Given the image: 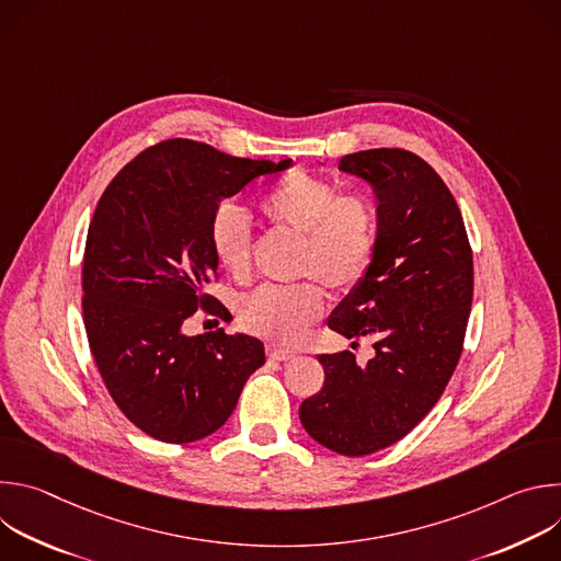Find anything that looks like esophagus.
Wrapping results in <instances>:
<instances>
[{
	"instance_id": "1",
	"label": "esophagus",
	"mask_w": 561,
	"mask_h": 561,
	"mask_svg": "<svg viewBox=\"0 0 561 561\" xmlns=\"http://www.w3.org/2000/svg\"><path fill=\"white\" fill-rule=\"evenodd\" d=\"M266 353H268V357H271V359H275V362H288V359H293V357H295V353H293V351L282 348V346H275V344H271V346L266 348Z\"/></svg>"
}]
</instances>
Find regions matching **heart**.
Instances as JSON below:
<instances>
[{
	"label": "heart",
	"mask_w": 561,
	"mask_h": 561,
	"mask_svg": "<svg viewBox=\"0 0 561 561\" xmlns=\"http://www.w3.org/2000/svg\"><path fill=\"white\" fill-rule=\"evenodd\" d=\"M260 210L277 228L304 237L299 277H314L344 293L368 273L379 242L377 210L362 195H340L327 178L293 171L260 199ZM217 264L237 282L253 273V232L244 208L221 204L208 226ZM327 310V293L317 282L262 286L239 301L247 331L279 344H297Z\"/></svg>",
	"instance_id": "b5f03b06"
}]
</instances>
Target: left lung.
I'll return each mask as SVG.
<instances>
[{"mask_svg":"<svg viewBox=\"0 0 561 561\" xmlns=\"http://www.w3.org/2000/svg\"><path fill=\"white\" fill-rule=\"evenodd\" d=\"M340 171L373 186L379 242L329 329L373 337L375 357L359 366L351 351L319 355L327 379L299 420L314 442L362 457L409 435L453 377L472 304V251L455 197L415 152L359 150L340 159Z\"/></svg>","mask_w":561,"mask_h":561,"instance_id":"obj_1","label":"left lung"}]
</instances>
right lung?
Listing matches in <instances>:
<instances>
[{
    "mask_svg": "<svg viewBox=\"0 0 561 561\" xmlns=\"http://www.w3.org/2000/svg\"><path fill=\"white\" fill-rule=\"evenodd\" d=\"M290 164L167 139L128 162L98 202L84 251V327L113 402L146 435L167 444L208 437L266 362L251 335H186L184 324L199 308L230 314L204 290L217 277L215 210Z\"/></svg>",
    "mask_w": 561,
    "mask_h": 561,
    "instance_id": "right-lung-1",
    "label": "right lung"
}]
</instances>
